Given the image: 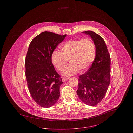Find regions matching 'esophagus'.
<instances>
[{
  "mask_svg": "<svg viewBox=\"0 0 133 133\" xmlns=\"http://www.w3.org/2000/svg\"><path fill=\"white\" fill-rule=\"evenodd\" d=\"M69 78H66V77H63L62 79V80L63 82H65V81H67L69 80Z\"/></svg>",
  "mask_w": 133,
  "mask_h": 133,
  "instance_id": "esophagus-1",
  "label": "esophagus"
}]
</instances>
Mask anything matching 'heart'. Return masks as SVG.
Here are the masks:
<instances>
[{"label": "heart", "instance_id": "obj_1", "mask_svg": "<svg viewBox=\"0 0 133 133\" xmlns=\"http://www.w3.org/2000/svg\"><path fill=\"white\" fill-rule=\"evenodd\" d=\"M60 48L62 52L54 51L52 53L51 60L57 69L61 71L69 60L70 63L62 71L65 76L74 75L78 70L81 73L86 71L95 59V44L89 38L68 40Z\"/></svg>", "mask_w": 133, "mask_h": 133}]
</instances>
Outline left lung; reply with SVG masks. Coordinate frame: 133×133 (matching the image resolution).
Here are the masks:
<instances>
[{
	"label": "left lung",
	"mask_w": 133,
	"mask_h": 133,
	"mask_svg": "<svg viewBox=\"0 0 133 133\" xmlns=\"http://www.w3.org/2000/svg\"><path fill=\"white\" fill-rule=\"evenodd\" d=\"M90 35L96 47L95 59L88 70L79 76L77 94L87 105L96 106L101 101L110 83L111 58L104 39L92 31L83 32Z\"/></svg>",
	"instance_id": "8db88e82"
}]
</instances>
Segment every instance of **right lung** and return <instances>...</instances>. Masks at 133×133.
Wrapping results in <instances>:
<instances>
[{"instance_id":"add662e5","label":"right lung","mask_w":133,"mask_h":133,"mask_svg":"<svg viewBox=\"0 0 133 133\" xmlns=\"http://www.w3.org/2000/svg\"><path fill=\"white\" fill-rule=\"evenodd\" d=\"M66 35L43 32L29 46L25 62L26 79L32 98L41 107H51L60 97L63 82L55 70L51 56Z\"/></svg>"}]
</instances>
